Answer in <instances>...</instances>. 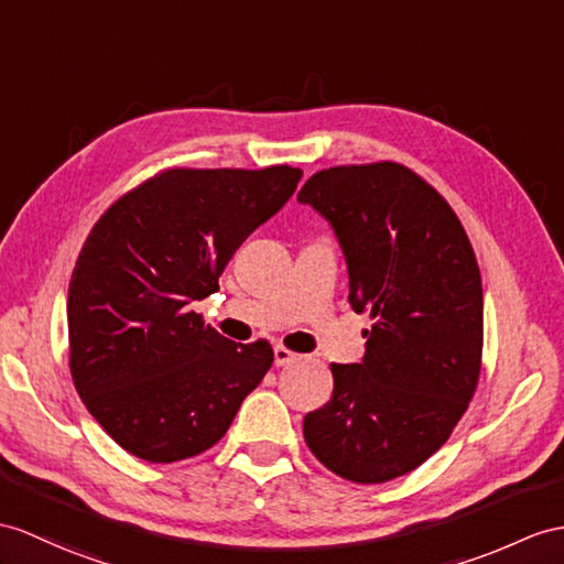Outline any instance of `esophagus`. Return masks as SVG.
<instances>
[{
  "label": "esophagus",
  "instance_id": "1",
  "mask_svg": "<svg viewBox=\"0 0 564 564\" xmlns=\"http://www.w3.org/2000/svg\"><path fill=\"white\" fill-rule=\"evenodd\" d=\"M301 359L299 354H294V351H290L286 347H274V366H292V364H296Z\"/></svg>",
  "mask_w": 564,
  "mask_h": 564
}]
</instances>
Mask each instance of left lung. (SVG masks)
Instances as JSON below:
<instances>
[{
    "instance_id": "left-lung-1",
    "label": "left lung",
    "mask_w": 564,
    "mask_h": 564,
    "mask_svg": "<svg viewBox=\"0 0 564 564\" xmlns=\"http://www.w3.org/2000/svg\"><path fill=\"white\" fill-rule=\"evenodd\" d=\"M299 203L341 246L349 304L370 313L361 364H333L329 402L304 419L311 452L354 484H386L441 449L469 406L484 351V290L449 203L404 164L313 174Z\"/></svg>"
}]
</instances>
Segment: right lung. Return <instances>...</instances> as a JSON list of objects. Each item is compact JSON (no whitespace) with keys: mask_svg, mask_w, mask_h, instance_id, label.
Returning <instances> with one entry per match:
<instances>
[{"mask_svg":"<svg viewBox=\"0 0 564 564\" xmlns=\"http://www.w3.org/2000/svg\"><path fill=\"white\" fill-rule=\"evenodd\" d=\"M301 170H167L95 223L68 282V366L90 416L133 457L210 449L272 366L265 339L237 345L191 304L292 198Z\"/></svg>","mask_w":564,"mask_h":564,"instance_id":"obj_1","label":"right lung"}]
</instances>
